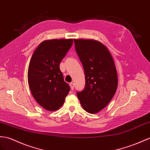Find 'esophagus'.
<instances>
[{"instance_id": "34e87169", "label": "esophagus", "mask_w": 150, "mask_h": 150, "mask_svg": "<svg viewBox=\"0 0 150 150\" xmlns=\"http://www.w3.org/2000/svg\"><path fill=\"white\" fill-rule=\"evenodd\" d=\"M70 86L71 89V90H74V83H73V82L70 83Z\"/></svg>"}]
</instances>
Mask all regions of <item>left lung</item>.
I'll use <instances>...</instances> for the list:
<instances>
[{"label":"left lung","mask_w":150,"mask_h":150,"mask_svg":"<svg viewBox=\"0 0 150 150\" xmlns=\"http://www.w3.org/2000/svg\"><path fill=\"white\" fill-rule=\"evenodd\" d=\"M74 42L86 76L85 87L76 95L87 112L96 113L105 108L116 93L118 76L114 61L100 42L75 39Z\"/></svg>","instance_id":"1"}]
</instances>
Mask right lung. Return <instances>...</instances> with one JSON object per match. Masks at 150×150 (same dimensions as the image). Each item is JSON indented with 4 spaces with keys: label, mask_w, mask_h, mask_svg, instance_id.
I'll use <instances>...</instances> for the list:
<instances>
[{
    "label": "right lung",
    "mask_w": 150,
    "mask_h": 150,
    "mask_svg": "<svg viewBox=\"0 0 150 150\" xmlns=\"http://www.w3.org/2000/svg\"><path fill=\"white\" fill-rule=\"evenodd\" d=\"M73 39L44 40L30 61L28 81L34 99L49 111L58 110L70 90L64 81L59 64L73 44Z\"/></svg>",
    "instance_id": "right-lung-1"
}]
</instances>
